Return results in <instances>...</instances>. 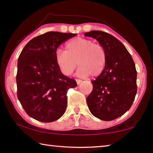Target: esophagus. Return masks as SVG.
Masks as SVG:
<instances>
[{"instance_id": "34e87169", "label": "esophagus", "mask_w": 153, "mask_h": 153, "mask_svg": "<svg viewBox=\"0 0 153 153\" xmlns=\"http://www.w3.org/2000/svg\"><path fill=\"white\" fill-rule=\"evenodd\" d=\"M76 82H77V85H79V84H81V83L82 82V79H76Z\"/></svg>"}]
</instances>
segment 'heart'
I'll return each instance as SVG.
<instances>
[{
  "label": "heart",
  "instance_id": "obj_1",
  "mask_svg": "<svg viewBox=\"0 0 153 153\" xmlns=\"http://www.w3.org/2000/svg\"><path fill=\"white\" fill-rule=\"evenodd\" d=\"M55 61L62 73L70 76L79 66L77 74L93 77L101 74L107 61V52L104 46L84 38H75L66 43L65 51L57 48L55 51Z\"/></svg>",
  "mask_w": 153,
  "mask_h": 153
}]
</instances>
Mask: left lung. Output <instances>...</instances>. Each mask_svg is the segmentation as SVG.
Here are the masks:
<instances>
[{"label":"left lung","mask_w":153,"mask_h":153,"mask_svg":"<svg viewBox=\"0 0 153 153\" xmlns=\"http://www.w3.org/2000/svg\"><path fill=\"white\" fill-rule=\"evenodd\" d=\"M84 36L97 39L104 46L107 61L102 73L92 81L93 89L86 98L94 117L111 121L130 108L137 92V71L132 57L122 43L102 31H91Z\"/></svg>","instance_id":"8db88e82"}]
</instances>
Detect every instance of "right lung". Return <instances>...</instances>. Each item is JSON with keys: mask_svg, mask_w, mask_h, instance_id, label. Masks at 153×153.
I'll list each match as a JSON object with an SVG mask.
<instances>
[{"mask_svg": "<svg viewBox=\"0 0 153 153\" xmlns=\"http://www.w3.org/2000/svg\"><path fill=\"white\" fill-rule=\"evenodd\" d=\"M76 33L48 32L31 40L18 59L17 97L30 117L41 122L57 120L65 111L69 88L76 80L61 73L55 51Z\"/></svg>", "mask_w": 153, "mask_h": 153, "instance_id": "right-lung-1", "label": "right lung"}]
</instances>
